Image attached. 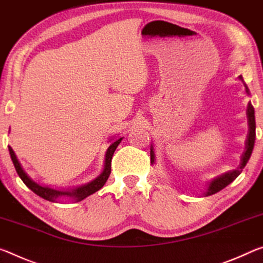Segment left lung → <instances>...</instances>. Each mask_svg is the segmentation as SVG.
Instances as JSON below:
<instances>
[{"mask_svg":"<svg viewBox=\"0 0 263 263\" xmlns=\"http://www.w3.org/2000/svg\"><path fill=\"white\" fill-rule=\"evenodd\" d=\"M239 78L242 80V77L241 76L239 77ZM245 87H246V93L249 94V89L246 86V84H245ZM247 118H248V126H249L248 130L249 132H248V136H247V141H246V152L243 153L242 157H241L240 166L238 167V169L227 172V174L220 176V177L213 179L209 185L208 191H206V193H205L206 196L214 195V193H217L220 190H222L223 187H226L227 185L233 182V180L241 174V171H242L243 167L246 166L248 160L251 158V155H252L253 148H254V143H255V115H254V108H253L251 102L248 103V107H247ZM150 160H152V163L155 162V154L153 152V148L150 149Z\"/></svg>","mask_w":263,"mask_h":263,"instance_id":"8db88e82","label":"left lung"}]
</instances>
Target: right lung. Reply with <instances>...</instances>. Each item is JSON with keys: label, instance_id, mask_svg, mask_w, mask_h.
<instances>
[{"label": "right lung", "instance_id": "1", "mask_svg": "<svg viewBox=\"0 0 263 263\" xmlns=\"http://www.w3.org/2000/svg\"><path fill=\"white\" fill-rule=\"evenodd\" d=\"M121 140L122 139L115 140L113 143L109 145V148L107 149L106 158H105V166H103V171L101 172V175L99 176L98 178L92 180L91 183L86 184V185H84V186L73 189V190H71V191L53 190V189H50V187H46V186H42V185L34 183L32 179H30L29 176L25 174V171L22 169V166H21L20 162H18V160H17L16 155L14 153V150L11 149V147H9V154H10L11 161H12V163H14V165H15V169L17 171V174H18V176L21 177V179H22L23 183L27 185V186L30 189V190L36 193L37 196L44 198V199L49 200V201H54L58 197H62V196L71 197L74 200L80 201V200L85 199L86 197L91 196L92 193L97 192L98 190H100V189L103 186V185H105V183L107 182V179H108V177H109L110 171H111V166H110V164H111V157H113V154L115 152V149L118 148V145L120 144V142H121Z\"/></svg>", "mask_w": 263, "mask_h": 263}]
</instances>
